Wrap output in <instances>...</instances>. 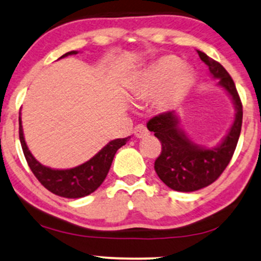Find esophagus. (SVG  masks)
Returning <instances> with one entry per match:
<instances>
[{
	"label": "esophagus",
	"mask_w": 261,
	"mask_h": 261,
	"mask_svg": "<svg viewBox=\"0 0 261 261\" xmlns=\"http://www.w3.org/2000/svg\"><path fill=\"white\" fill-rule=\"evenodd\" d=\"M133 133L137 138H145L146 136H149V130H147V128L144 124L136 125Z\"/></svg>",
	"instance_id": "esophagus-1"
}]
</instances>
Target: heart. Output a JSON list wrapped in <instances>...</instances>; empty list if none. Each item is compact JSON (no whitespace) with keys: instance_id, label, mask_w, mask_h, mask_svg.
Returning a JSON list of instances; mask_svg holds the SVG:
<instances>
[{"instance_id":"b5f03b06","label":"heart","mask_w":261,"mask_h":261,"mask_svg":"<svg viewBox=\"0 0 261 261\" xmlns=\"http://www.w3.org/2000/svg\"><path fill=\"white\" fill-rule=\"evenodd\" d=\"M192 83V71L188 65H180L179 59L165 56L147 66L138 76L129 89L134 101H144L157 93L156 105L160 110H168L182 100Z\"/></svg>"}]
</instances>
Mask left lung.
Instances as JSON below:
<instances>
[{
  "label": "left lung",
  "instance_id": "left-lung-1",
  "mask_svg": "<svg viewBox=\"0 0 261 261\" xmlns=\"http://www.w3.org/2000/svg\"><path fill=\"white\" fill-rule=\"evenodd\" d=\"M197 53L211 75L229 93L236 115L224 140L212 149L199 146L186 137L174 111L157 115L147 122V129L153 132L162 144L161 155L155 161L157 175L168 188L181 192L203 189L219 178L232 159L242 127V102L233 80L220 63L201 50Z\"/></svg>",
  "mask_w": 261,
  "mask_h": 261
}]
</instances>
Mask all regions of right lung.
<instances>
[{
    "label": "right lung",
    "mask_w": 261,
    "mask_h": 261,
    "mask_svg": "<svg viewBox=\"0 0 261 261\" xmlns=\"http://www.w3.org/2000/svg\"><path fill=\"white\" fill-rule=\"evenodd\" d=\"M72 54H77L76 50L67 52L60 58L72 56ZM128 138L110 141L94 157L75 168L52 169L46 166H42L28 149L24 139V133H22L20 112H19V139H20L21 149L28 165L38 181L48 191L53 192L54 195L60 196V197L80 198L94 192L102 184L108 175L116 151L127 143Z\"/></svg>",
    "instance_id": "obj_1"
}]
</instances>
